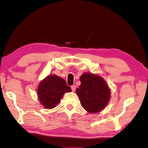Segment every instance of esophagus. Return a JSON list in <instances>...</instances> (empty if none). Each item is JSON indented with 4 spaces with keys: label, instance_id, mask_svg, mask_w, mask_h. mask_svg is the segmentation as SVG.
<instances>
[{
    "label": "esophagus",
    "instance_id": "obj_1",
    "mask_svg": "<svg viewBox=\"0 0 148 148\" xmlns=\"http://www.w3.org/2000/svg\"><path fill=\"white\" fill-rule=\"evenodd\" d=\"M76 87H77V86H76L75 85H73V86H71V90H72V91H73V92H74V91H75V89H76Z\"/></svg>",
    "mask_w": 148,
    "mask_h": 148
}]
</instances>
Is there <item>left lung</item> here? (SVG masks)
<instances>
[{
  "label": "left lung",
  "instance_id": "1",
  "mask_svg": "<svg viewBox=\"0 0 148 148\" xmlns=\"http://www.w3.org/2000/svg\"><path fill=\"white\" fill-rule=\"evenodd\" d=\"M81 84L76 92L83 108L89 113L102 110L110 99V91L101 77L84 73L80 77Z\"/></svg>",
  "mask_w": 148,
  "mask_h": 148
}]
</instances>
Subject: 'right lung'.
Instances as JSON below:
<instances>
[{"label": "right lung", "instance_id": "add662e5", "mask_svg": "<svg viewBox=\"0 0 148 148\" xmlns=\"http://www.w3.org/2000/svg\"><path fill=\"white\" fill-rule=\"evenodd\" d=\"M71 91L64 79L58 76L49 75L39 84L38 95L41 104L46 109H51L59 103L65 92Z\"/></svg>", "mask_w": 148, "mask_h": 148}]
</instances>
